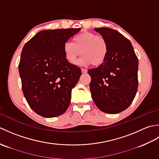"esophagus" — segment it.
<instances>
[{
    "instance_id": "esophagus-1",
    "label": "esophagus",
    "mask_w": 159,
    "mask_h": 159,
    "mask_svg": "<svg viewBox=\"0 0 159 159\" xmlns=\"http://www.w3.org/2000/svg\"><path fill=\"white\" fill-rule=\"evenodd\" d=\"M81 72H82L83 74H86V73H87V70L82 68V69H81Z\"/></svg>"
}]
</instances>
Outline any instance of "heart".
Returning <instances> with one entry per match:
<instances>
[{"label": "heart", "mask_w": 159, "mask_h": 159, "mask_svg": "<svg viewBox=\"0 0 159 159\" xmlns=\"http://www.w3.org/2000/svg\"><path fill=\"white\" fill-rule=\"evenodd\" d=\"M63 49L69 63L75 64L82 52L83 57L79 63L82 65L92 63L96 66L105 61L109 50L107 42L103 37L89 31H83L74 36L72 42H66L64 43Z\"/></svg>", "instance_id": "heart-1"}]
</instances>
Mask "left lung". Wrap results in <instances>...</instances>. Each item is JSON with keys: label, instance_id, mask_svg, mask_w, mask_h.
<instances>
[{"label": "left lung", "instance_id": "8db88e82", "mask_svg": "<svg viewBox=\"0 0 159 159\" xmlns=\"http://www.w3.org/2000/svg\"><path fill=\"white\" fill-rule=\"evenodd\" d=\"M106 39L108 55L102 64L90 69L89 84L94 103L109 114L119 113L130 105L138 87V59L130 42L116 30L95 28Z\"/></svg>", "mask_w": 159, "mask_h": 159}]
</instances>
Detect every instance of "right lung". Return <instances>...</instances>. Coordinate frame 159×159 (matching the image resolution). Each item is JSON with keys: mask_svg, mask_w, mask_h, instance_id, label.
<instances>
[{"mask_svg": "<svg viewBox=\"0 0 159 159\" xmlns=\"http://www.w3.org/2000/svg\"><path fill=\"white\" fill-rule=\"evenodd\" d=\"M80 31V28L43 30L23 47L18 66L23 93L39 116H59L70 105L72 89L81 70L67 61L63 48Z\"/></svg>", "mask_w": 159, "mask_h": 159, "instance_id": "add662e5", "label": "right lung"}]
</instances>
